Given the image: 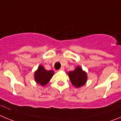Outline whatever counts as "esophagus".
<instances>
[{"instance_id": "1", "label": "esophagus", "mask_w": 121, "mask_h": 121, "mask_svg": "<svg viewBox=\"0 0 121 121\" xmlns=\"http://www.w3.org/2000/svg\"><path fill=\"white\" fill-rule=\"evenodd\" d=\"M64 70V67H61V68H60L59 70V71H63V70Z\"/></svg>"}]
</instances>
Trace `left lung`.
Segmentation results:
<instances>
[{"label":"left lung","instance_id":"1","mask_svg":"<svg viewBox=\"0 0 121 121\" xmlns=\"http://www.w3.org/2000/svg\"><path fill=\"white\" fill-rule=\"evenodd\" d=\"M68 75L71 84L77 88L84 85L87 79L86 73L79 67H77L74 71H70L68 73Z\"/></svg>","mask_w":121,"mask_h":121}]
</instances>
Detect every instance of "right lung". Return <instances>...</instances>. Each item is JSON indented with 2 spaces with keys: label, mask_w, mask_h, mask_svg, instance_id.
Masks as SVG:
<instances>
[{
  "label": "right lung",
  "mask_w": 121,
  "mask_h": 121,
  "mask_svg": "<svg viewBox=\"0 0 121 121\" xmlns=\"http://www.w3.org/2000/svg\"><path fill=\"white\" fill-rule=\"evenodd\" d=\"M53 74L54 72L53 71H47L42 66L40 65L37 71L35 72V81L37 83L43 86L47 84Z\"/></svg>",
  "instance_id": "right-lung-1"
}]
</instances>
